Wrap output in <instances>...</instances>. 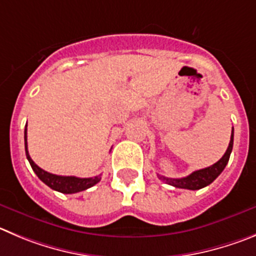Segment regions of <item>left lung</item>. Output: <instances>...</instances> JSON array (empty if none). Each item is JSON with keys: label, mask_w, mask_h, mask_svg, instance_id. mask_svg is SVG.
Here are the masks:
<instances>
[{"label": "left lung", "mask_w": 256, "mask_h": 256, "mask_svg": "<svg viewBox=\"0 0 256 256\" xmlns=\"http://www.w3.org/2000/svg\"><path fill=\"white\" fill-rule=\"evenodd\" d=\"M234 146V128L231 131V139L230 144H228V150L224 154V156L220 159L217 163H214V166H208V168L200 169V170H196L193 173H190V176H184V178H166V176H158L163 180V182L168 183V184L173 186L176 188H184V190H200V188L207 187L208 184H211L214 179L222 173V170L225 169V166H228V159H230V154L232 152Z\"/></svg>", "instance_id": "obj_1"}]
</instances>
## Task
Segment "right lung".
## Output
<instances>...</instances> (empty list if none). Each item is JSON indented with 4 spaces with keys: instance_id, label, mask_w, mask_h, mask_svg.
Masks as SVG:
<instances>
[{
    "instance_id": "right-lung-1",
    "label": "right lung",
    "mask_w": 256,
    "mask_h": 256,
    "mask_svg": "<svg viewBox=\"0 0 256 256\" xmlns=\"http://www.w3.org/2000/svg\"><path fill=\"white\" fill-rule=\"evenodd\" d=\"M28 125L25 126V152H26V158H28V163H30L31 168L35 172L39 179L42 182H44L48 187H50L52 190H58L60 193H66V194H72V193L82 192V190H88V188L93 187L94 184L101 180V174L97 176H92V178H78V176H56V174L48 173V172L42 170L40 166H38L36 164L32 162V159L28 155V130H26Z\"/></svg>"
}]
</instances>
